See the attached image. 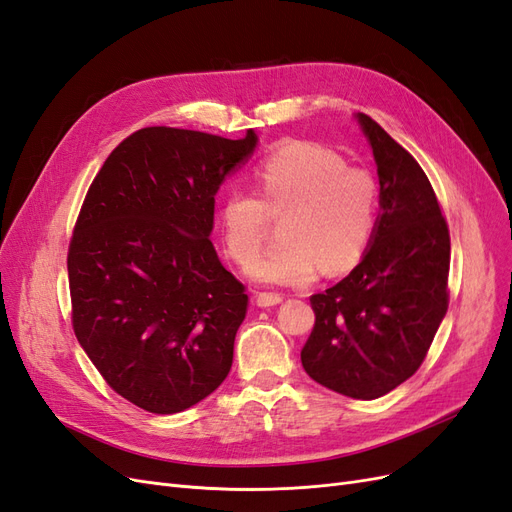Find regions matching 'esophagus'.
I'll return each mask as SVG.
<instances>
[{
	"mask_svg": "<svg viewBox=\"0 0 512 512\" xmlns=\"http://www.w3.org/2000/svg\"><path fill=\"white\" fill-rule=\"evenodd\" d=\"M282 301H284V294H280V292H260L256 297V303L260 307H273Z\"/></svg>",
	"mask_w": 512,
	"mask_h": 512,
	"instance_id": "1",
	"label": "esophagus"
}]
</instances>
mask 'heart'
I'll use <instances>...</instances> for the list:
<instances>
[{
    "instance_id": "heart-1",
    "label": "heart",
    "mask_w": 512,
    "mask_h": 512,
    "mask_svg": "<svg viewBox=\"0 0 512 512\" xmlns=\"http://www.w3.org/2000/svg\"><path fill=\"white\" fill-rule=\"evenodd\" d=\"M256 196L228 192L218 209L228 258L250 267L265 241L269 218L280 220L282 243L252 267L262 284L303 286L359 265L378 226V185L367 170L346 166L333 149L290 143L256 170Z\"/></svg>"
}]
</instances>
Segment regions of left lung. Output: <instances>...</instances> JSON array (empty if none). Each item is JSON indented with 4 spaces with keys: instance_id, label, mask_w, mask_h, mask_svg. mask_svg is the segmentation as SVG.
Here are the masks:
<instances>
[{
    "instance_id": "left-lung-1",
    "label": "left lung",
    "mask_w": 512,
    "mask_h": 512,
    "mask_svg": "<svg viewBox=\"0 0 512 512\" xmlns=\"http://www.w3.org/2000/svg\"><path fill=\"white\" fill-rule=\"evenodd\" d=\"M382 213L363 260L312 294L301 350L309 378L354 399H378L414 376L448 309L451 235L440 200L410 153L365 113Z\"/></svg>"
}]
</instances>
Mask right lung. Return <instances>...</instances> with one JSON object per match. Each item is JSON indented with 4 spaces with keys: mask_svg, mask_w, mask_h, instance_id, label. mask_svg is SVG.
Instances as JSON below:
<instances>
[{
    "mask_svg": "<svg viewBox=\"0 0 512 512\" xmlns=\"http://www.w3.org/2000/svg\"><path fill=\"white\" fill-rule=\"evenodd\" d=\"M256 147L153 126L91 181L68 247L72 329L130 404L175 414L226 380L247 292L209 239L215 192Z\"/></svg>",
    "mask_w": 512,
    "mask_h": 512,
    "instance_id": "1",
    "label": "right lung"
}]
</instances>
